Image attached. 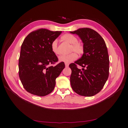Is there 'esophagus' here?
Returning a JSON list of instances; mask_svg holds the SVG:
<instances>
[{
    "label": "esophagus",
    "mask_w": 128,
    "mask_h": 128,
    "mask_svg": "<svg viewBox=\"0 0 128 128\" xmlns=\"http://www.w3.org/2000/svg\"><path fill=\"white\" fill-rule=\"evenodd\" d=\"M65 66H66V67H68L69 66V64H67V63H65Z\"/></svg>",
    "instance_id": "obj_1"
}]
</instances>
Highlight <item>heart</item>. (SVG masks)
Listing matches in <instances>:
<instances>
[{"label":"heart","mask_w":128,"mask_h":128,"mask_svg":"<svg viewBox=\"0 0 128 128\" xmlns=\"http://www.w3.org/2000/svg\"><path fill=\"white\" fill-rule=\"evenodd\" d=\"M62 39L64 42H66L68 43L71 44L70 48V52H74L78 55H80L84 52V46L82 44L78 42L77 38L74 36L70 34H66L62 36ZM52 50V52L55 55H58L60 54L58 49V40H54L52 45H51ZM77 58V55L75 52L70 53L68 55H62L59 57L58 60L60 62H65V63L69 64L70 62L76 60Z\"/></svg>","instance_id":"obj_1"}]
</instances>
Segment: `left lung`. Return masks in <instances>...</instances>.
Wrapping results in <instances>:
<instances>
[{
	"mask_svg": "<svg viewBox=\"0 0 128 128\" xmlns=\"http://www.w3.org/2000/svg\"><path fill=\"white\" fill-rule=\"evenodd\" d=\"M78 35L83 44L81 58L69 65L72 89L79 95L92 96L100 92L108 78L109 56L106 43L95 30L83 28L70 32ZM83 67L82 71L77 68Z\"/></svg>",
	"mask_w": 128,
	"mask_h": 128,
	"instance_id": "8db88e82",
	"label": "left lung"
}]
</instances>
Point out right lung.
I'll return each mask as SVG.
<instances>
[{
  "instance_id": "right-lung-1",
  "label": "right lung",
  "mask_w": 128,
  "mask_h": 128,
  "mask_svg": "<svg viewBox=\"0 0 128 128\" xmlns=\"http://www.w3.org/2000/svg\"><path fill=\"white\" fill-rule=\"evenodd\" d=\"M61 31L39 29L31 32L24 40L19 58V76L26 90L39 96H46L54 89L56 79L62 71L64 62L58 61L52 52V42Z\"/></svg>"
}]
</instances>
